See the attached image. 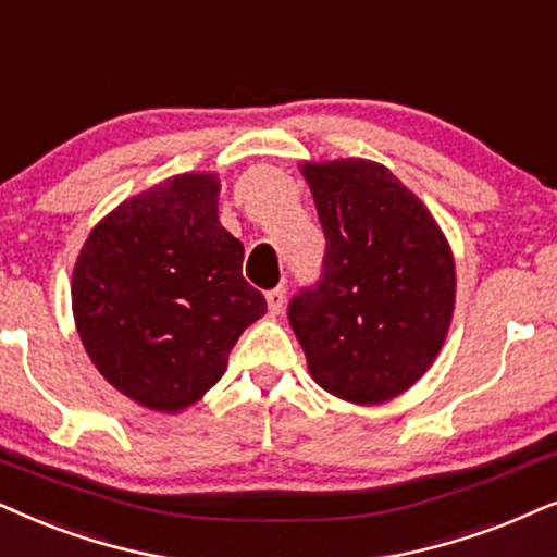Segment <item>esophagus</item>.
I'll use <instances>...</instances> for the list:
<instances>
[{
	"instance_id": "1",
	"label": "esophagus",
	"mask_w": 557,
	"mask_h": 557,
	"mask_svg": "<svg viewBox=\"0 0 557 557\" xmlns=\"http://www.w3.org/2000/svg\"><path fill=\"white\" fill-rule=\"evenodd\" d=\"M265 301H269L271 314H278L281 309H284V301H286V288H284V286L271 288V292L265 294Z\"/></svg>"
}]
</instances>
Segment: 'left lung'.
<instances>
[{
    "mask_svg": "<svg viewBox=\"0 0 557 557\" xmlns=\"http://www.w3.org/2000/svg\"><path fill=\"white\" fill-rule=\"evenodd\" d=\"M320 214V281L288 305L312 379L352 404L407 392L437 358L455 309V261L428 207L386 165H301Z\"/></svg>",
    "mask_w": 557,
    "mask_h": 557,
    "instance_id": "obj_1",
    "label": "left lung"
}]
</instances>
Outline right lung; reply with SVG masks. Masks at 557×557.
<instances>
[{"instance_id":"1","label":"right lung","mask_w":557,"mask_h":557,"mask_svg":"<svg viewBox=\"0 0 557 557\" xmlns=\"http://www.w3.org/2000/svg\"><path fill=\"white\" fill-rule=\"evenodd\" d=\"M220 178L184 173L104 216L76 258L71 301L91 363L156 411L199 401L265 299L216 216Z\"/></svg>"}]
</instances>
